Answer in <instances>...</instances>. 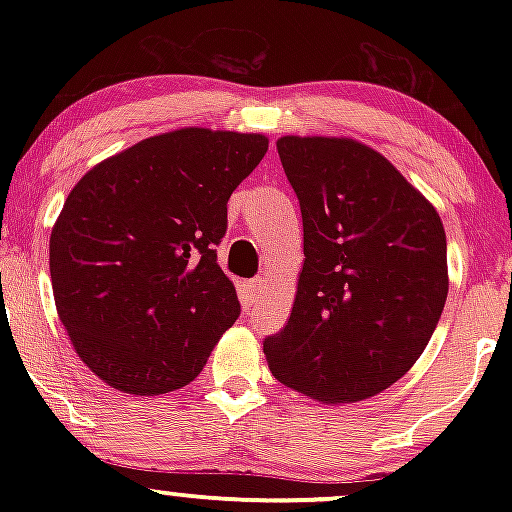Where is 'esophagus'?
<instances>
[{
	"label": "esophagus",
	"mask_w": 512,
	"mask_h": 512,
	"mask_svg": "<svg viewBox=\"0 0 512 512\" xmlns=\"http://www.w3.org/2000/svg\"><path fill=\"white\" fill-rule=\"evenodd\" d=\"M248 289H250V293H252V301H257V298L262 296L264 293V289H267V279H252L250 284H248Z\"/></svg>",
	"instance_id": "obj_1"
}]
</instances>
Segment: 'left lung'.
<instances>
[{
	"label": "left lung",
	"mask_w": 512,
	"mask_h": 512,
	"mask_svg": "<svg viewBox=\"0 0 512 512\" xmlns=\"http://www.w3.org/2000/svg\"><path fill=\"white\" fill-rule=\"evenodd\" d=\"M303 216L291 317L264 339L279 383L322 404L361 402L424 354L448 298L436 207L383 154L349 137L276 142Z\"/></svg>",
	"instance_id": "1"
}]
</instances>
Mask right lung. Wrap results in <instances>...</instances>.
<instances>
[{
    "mask_svg": "<svg viewBox=\"0 0 512 512\" xmlns=\"http://www.w3.org/2000/svg\"><path fill=\"white\" fill-rule=\"evenodd\" d=\"M264 134L182 127L93 166L52 226L50 279L76 354L127 395L180 390L238 320L216 262L226 204Z\"/></svg>",
    "mask_w": 512,
    "mask_h": 512,
    "instance_id": "right-lung-1",
    "label": "right lung"
}]
</instances>
